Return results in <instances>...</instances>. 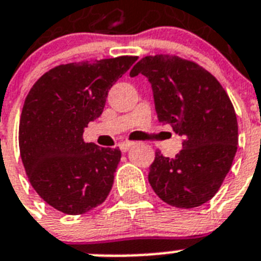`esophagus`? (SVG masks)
<instances>
[{"label": "esophagus", "mask_w": 261, "mask_h": 261, "mask_svg": "<svg viewBox=\"0 0 261 261\" xmlns=\"http://www.w3.org/2000/svg\"><path fill=\"white\" fill-rule=\"evenodd\" d=\"M135 145V142H133V141H126V142H122V143H120L119 145V149L122 150V151L123 152H126L127 150L130 149V147H133V146Z\"/></svg>", "instance_id": "1"}]
</instances>
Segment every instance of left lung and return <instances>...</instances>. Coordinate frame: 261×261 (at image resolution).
I'll return each mask as SVG.
<instances>
[{
  "label": "left lung",
  "instance_id": "8db88e82",
  "mask_svg": "<svg viewBox=\"0 0 261 261\" xmlns=\"http://www.w3.org/2000/svg\"><path fill=\"white\" fill-rule=\"evenodd\" d=\"M151 83L161 123L184 137L182 150L167 158L155 151L149 182L161 200L192 209L215 197L230 170L239 143L233 105L211 72L174 55L146 56L130 72Z\"/></svg>",
  "mask_w": 261,
  "mask_h": 261
}]
</instances>
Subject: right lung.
Here are the masks:
<instances>
[{
  "label": "right lung",
  "mask_w": 261,
  "mask_h": 261,
  "mask_svg": "<svg viewBox=\"0 0 261 261\" xmlns=\"http://www.w3.org/2000/svg\"><path fill=\"white\" fill-rule=\"evenodd\" d=\"M137 59L60 64L27 95L18 128L21 160L33 189L56 211L83 215L109 196L122 152L87 143L83 133L100 116L110 88Z\"/></svg>",
  "instance_id": "add662e5"
}]
</instances>
